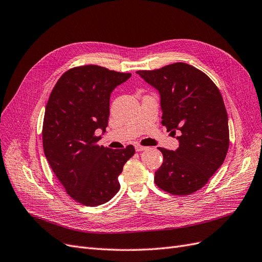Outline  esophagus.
<instances>
[{"mask_svg":"<svg viewBox=\"0 0 262 262\" xmlns=\"http://www.w3.org/2000/svg\"><path fill=\"white\" fill-rule=\"evenodd\" d=\"M146 147L145 146H142L140 144H136V150L137 152H141V150H145Z\"/></svg>","mask_w":262,"mask_h":262,"instance_id":"obj_1","label":"esophagus"}]
</instances>
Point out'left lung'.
Masks as SVG:
<instances>
[{"label":"left lung","mask_w":262,"mask_h":262,"mask_svg":"<svg viewBox=\"0 0 262 262\" xmlns=\"http://www.w3.org/2000/svg\"><path fill=\"white\" fill-rule=\"evenodd\" d=\"M137 73L160 92L163 125L179 132L176 150L158 147L164 161L155 184L170 194H191L207 185L227 154L228 118L222 95L207 74L187 63Z\"/></svg>","instance_id":"8db88e82"}]
</instances>
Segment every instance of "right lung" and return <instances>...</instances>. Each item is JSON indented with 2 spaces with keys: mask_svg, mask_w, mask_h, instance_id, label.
<instances>
[{
  "mask_svg": "<svg viewBox=\"0 0 262 262\" xmlns=\"http://www.w3.org/2000/svg\"><path fill=\"white\" fill-rule=\"evenodd\" d=\"M130 76L94 64L70 69L47 102L45 155L67 193L87 207L106 203L119 191L118 177L136 153L133 145L121 149L100 146L96 136L108 125L110 94Z\"/></svg>",
  "mask_w": 262,
  "mask_h": 262,
  "instance_id": "obj_1",
  "label": "right lung"
}]
</instances>
